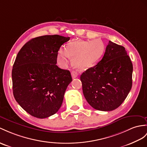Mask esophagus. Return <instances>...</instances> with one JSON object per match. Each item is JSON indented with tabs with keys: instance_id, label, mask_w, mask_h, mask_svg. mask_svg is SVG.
Segmentation results:
<instances>
[{
	"instance_id": "1",
	"label": "esophagus",
	"mask_w": 147,
	"mask_h": 147,
	"mask_svg": "<svg viewBox=\"0 0 147 147\" xmlns=\"http://www.w3.org/2000/svg\"><path fill=\"white\" fill-rule=\"evenodd\" d=\"M71 77H72L73 78H76V77H78L77 72H76V71H71Z\"/></svg>"
}]
</instances>
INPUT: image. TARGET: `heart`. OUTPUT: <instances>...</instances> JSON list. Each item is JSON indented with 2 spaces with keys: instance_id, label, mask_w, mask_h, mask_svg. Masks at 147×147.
Returning <instances> with one entry per match:
<instances>
[{
  "instance_id": "obj_1",
  "label": "heart",
  "mask_w": 147,
  "mask_h": 147,
  "mask_svg": "<svg viewBox=\"0 0 147 147\" xmlns=\"http://www.w3.org/2000/svg\"><path fill=\"white\" fill-rule=\"evenodd\" d=\"M105 49L104 44L99 39L91 41L76 40L70 42L66 49L59 50L57 62L60 65L65 67L71 57L74 65L80 70H85L95 65L100 60Z\"/></svg>"
}]
</instances>
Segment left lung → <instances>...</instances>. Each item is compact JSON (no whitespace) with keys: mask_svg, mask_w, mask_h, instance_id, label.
Listing matches in <instances>:
<instances>
[{"mask_svg":"<svg viewBox=\"0 0 147 147\" xmlns=\"http://www.w3.org/2000/svg\"><path fill=\"white\" fill-rule=\"evenodd\" d=\"M133 65L124 47L109 41L102 59L80 76L85 98L93 108L112 111L127 98Z\"/></svg>","mask_w":147,"mask_h":147,"instance_id":"1","label":"left lung"}]
</instances>
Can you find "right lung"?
<instances>
[{"label": "right lung", "instance_id": "1", "mask_svg": "<svg viewBox=\"0 0 147 147\" xmlns=\"http://www.w3.org/2000/svg\"><path fill=\"white\" fill-rule=\"evenodd\" d=\"M70 37L44 35L31 39L16 57L12 71L17 102L32 116L44 119L56 113L72 80L69 70L56 65L60 47Z\"/></svg>", "mask_w": 147, "mask_h": 147}]
</instances>
